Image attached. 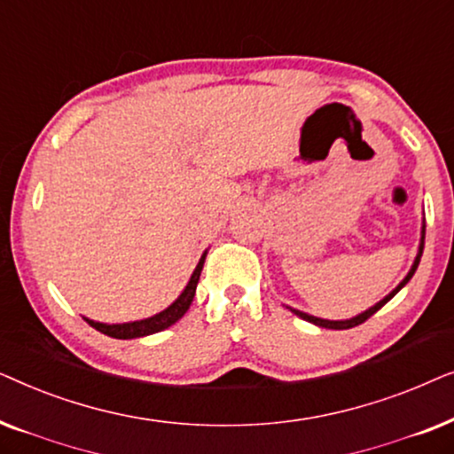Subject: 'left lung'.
<instances>
[{"label":"left lung","instance_id":"obj_1","mask_svg":"<svg viewBox=\"0 0 454 454\" xmlns=\"http://www.w3.org/2000/svg\"><path fill=\"white\" fill-rule=\"evenodd\" d=\"M424 238H426V225L421 227V241H419V250H418V256H415V260H413V266H411V270L407 272V277L403 278V281L396 285V287L390 291V294L384 297V300H380L376 303V306H372L370 309H365V312H362V314H357L356 318H349V320H325V318H316V316H309V314H306V312H300V309H294V308H289L291 312H294L295 316H300V318H303V320H308V322H312V325H316V326H322V328H333V331H345V328H353V326H357V325H362V322H365L370 318V316H374L378 309H380L384 303L387 301H390L393 300V297L399 294V291L405 287V285L409 283V278H411L413 275H415V270H418V264H419V260H421V254H424Z\"/></svg>","mask_w":454,"mask_h":454}]
</instances>
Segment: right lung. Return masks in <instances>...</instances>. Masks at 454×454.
<instances>
[{"label": "right lung", "instance_id": "right-lung-1", "mask_svg": "<svg viewBox=\"0 0 454 454\" xmlns=\"http://www.w3.org/2000/svg\"><path fill=\"white\" fill-rule=\"evenodd\" d=\"M204 258H207V252L202 254L200 262H198L194 272H192L190 281H188V285H185V289L182 291V295H179L169 308H165L163 312L154 314V316H151V318H145V320L123 322V325H103V322H95L89 318H84V320L89 322L92 328H97L98 333L107 334V337H114V339H138V337H146V334L165 331V328L176 325V322L182 318L185 312H188L190 303L196 295V285H198V281H200Z\"/></svg>", "mask_w": 454, "mask_h": 454}]
</instances>
